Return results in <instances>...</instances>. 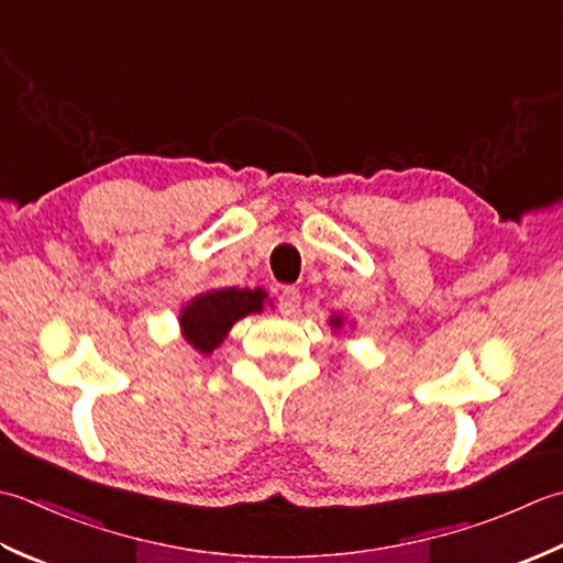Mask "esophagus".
<instances>
[{
	"label": "esophagus",
	"mask_w": 563,
	"mask_h": 563,
	"mask_svg": "<svg viewBox=\"0 0 563 563\" xmlns=\"http://www.w3.org/2000/svg\"><path fill=\"white\" fill-rule=\"evenodd\" d=\"M298 303H301V294H298L296 286H284L282 294H279V311H282V316L296 313Z\"/></svg>",
	"instance_id": "34e87169"
}]
</instances>
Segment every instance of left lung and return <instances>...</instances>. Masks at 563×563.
<instances>
[{"instance_id": "obj_1", "label": "left lung", "mask_w": 563, "mask_h": 563, "mask_svg": "<svg viewBox=\"0 0 563 563\" xmlns=\"http://www.w3.org/2000/svg\"><path fill=\"white\" fill-rule=\"evenodd\" d=\"M330 325L335 328V330L342 328V316H330Z\"/></svg>"}]
</instances>
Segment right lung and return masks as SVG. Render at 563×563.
Returning a JSON list of instances; mask_svg holds the SVG:
<instances>
[{"label":"right lung","instance_id":"obj_1","mask_svg":"<svg viewBox=\"0 0 563 563\" xmlns=\"http://www.w3.org/2000/svg\"><path fill=\"white\" fill-rule=\"evenodd\" d=\"M265 298L267 294L262 289H238V286L194 296L181 308V335L194 350L211 354L240 318L260 313L265 308Z\"/></svg>","mask_w":563,"mask_h":563}]
</instances>
